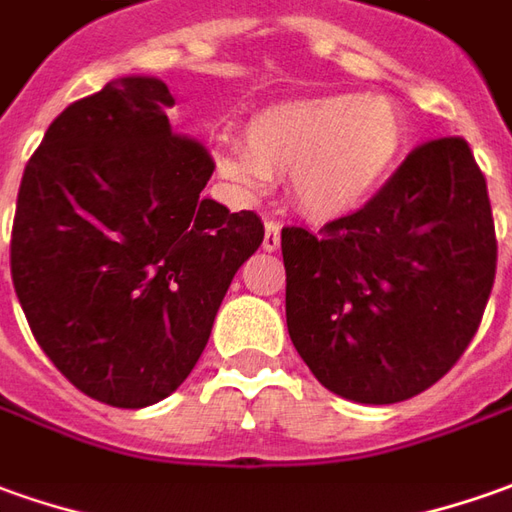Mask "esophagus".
I'll use <instances>...</instances> for the list:
<instances>
[{
  "label": "esophagus",
  "mask_w": 512,
  "mask_h": 512,
  "mask_svg": "<svg viewBox=\"0 0 512 512\" xmlns=\"http://www.w3.org/2000/svg\"><path fill=\"white\" fill-rule=\"evenodd\" d=\"M263 249H266V252H277V249H280V224H277V221H266Z\"/></svg>",
  "instance_id": "1"
}]
</instances>
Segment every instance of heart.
<instances>
[{"instance_id": "heart-1", "label": "heart", "mask_w": 512, "mask_h": 512, "mask_svg": "<svg viewBox=\"0 0 512 512\" xmlns=\"http://www.w3.org/2000/svg\"><path fill=\"white\" fill-rule=\"evenodd\" d=\"M406 139L401 109L384 97H300L260 111L246 125V151H215V170L241 190L288 176L294 204L330 221L373 201L401 165Z\"/></svg>"}]
</instances>
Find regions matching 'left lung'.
I'll return each instance as SVG.
<instances>
[{
	"label": "left lung",
	"instance_id": "left-lung-1",
	"mask_svg": "<svg viewBox=\"0 0 512 512\" xmlns=\"http://www.w3.org/2000/svg\"><path fill=\"white\" fill-rule=\"evenodd\" d=\"M288 336L316 381L356 403L437 384L474 339L496 277L488 182L462 137L431 139L370 204L283 229Z\"/></svg>",
	"mask_w": 512,
	"mask_h": 512
}]
</instances>
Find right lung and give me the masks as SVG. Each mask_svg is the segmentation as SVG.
<instances>
[{
    "label": "right lung",
    "instance_id": "add662e5",
    "mask_svg": "<svg viewBox=\"0 0 512 512\" xmlns=\"http://www.w3.org/2000/svg\"><path fill=\"white\" fill-rule=\"evenodd\" d=\"M170 106L145 75L66 106L16 198L10 274L27 325L69 384L120 409L182 387L263 243L255 212L201 196L215 162L173 134Z\"/></svg>",
    "mask_w": 512,
    "mask_h": 512
}]
</instances>
